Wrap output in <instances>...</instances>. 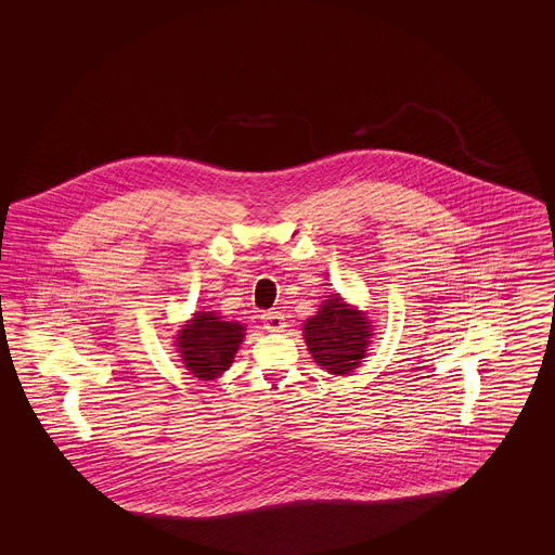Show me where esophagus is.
<instances>
[{
    "mask_svg": "<svg viewBox=\"0 0 555 555\" xmlns=\"http://www.w3.org/2000/svg\"><path fill=\"white\" fill-rule=\"evenodd\" d=\"M262 324L266 331L270 333H281L287 324H285V317L281 312H264L262 314Z\"/></svg>",
    "mask_w": 555,
    "mask_h": 555,
    "instance_id": "1",
    "label": "esophagus"
}]
</instances>
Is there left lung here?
I'll return each mask as SVG.
<instances>
[{"label": "left lung", "mask_w": 555, "mask_h": 555, "mask_svg": "<svg viewBox=\"0 0 555 555\" xmlns=\"http://www.w3.org/2000/svg\"><path fill=\"white\" fill-rule=\"evenodd\" d=\"M372 335L366 314L345 304L339 293L326 299L317 317L308 318L304 324V339L314 362L337 376L358 369Z\"/></svg>", "instance_id": "obj_1"}]
</instances>
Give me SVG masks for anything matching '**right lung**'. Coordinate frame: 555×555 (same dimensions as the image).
Returning a JSON list of instances; mask_svg holds the SVG:
<instances>
[{
    "mask_svg": "<svg viewBox=\"0 0 555 555\" xmlns=\"http://www.w3.org/2000/svg\"><path fill=\"white\" fill-rule=\"evenodd\" d=\"M243 337V324L222 320L214 312H195L193 320L179 331L177 347L185 369L193 376L211 380L231 369Z\"/></svg>",
    "mask_w": 555,
    "mask_h": 555,
    "instance_id": "obj_1",
    "label": "right lung"
}]
</instances>
